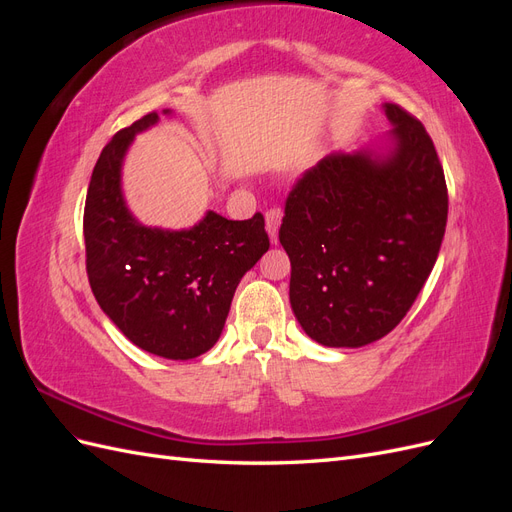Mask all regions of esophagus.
<instances>
[{"instance_id": "esophagus-1", "label": "esophagus", "mask_w": 512, "mask_h": 512, "mask_svg": "<svg viewBox=\"0 0 512 512\" xmlns=\"http://www.w3.org/2000/svg\"><path fill=\"white\" fill-rule=\"evenodd\" d=\"M265 220H267V232L271 237V243H277V230H280L282 224V209L280 207H271L265 213Z\"/></svg>"}]
</instances>
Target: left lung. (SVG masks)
<instances>
[{
	"instance_id": "8db88e82",
	"label": "left lung",
	"mask_w": 512,
	"mask_h": 512,
	"mask_svg": "<svg viewBox=\"0 0 512 512\" xmlns=\"http://www.w3.org/2000/svg\"><path fill=\"white\" fill-rule=\"evenodd\" d=\"M386 156L333 153L297 179L280 243L290 305L329 348H361L391 333L425 286L446 230L444 170L423 123L397 104Z\"/></svg>"
}]
</instances>
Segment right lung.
<instances>
[{"instance_id":"1","label":"right lung","mask_w":512,"mask_h":512,"mask_svg":"<svg viewBox=\"0 0 512 512\" xmlns=\"http://www.w3.org/2000/svg\"><path fill=\"white\" fill-rule=\"evenodd\" d=\"M158 119L156 111L141 117L102 149L85 200V265L102 312L134 346L188 361L220 339L241 277L269 250V235L262 213L239 222L207 211L190 230L132 218L121 162L134 134Z\"/></svg>"}]
</instances>
